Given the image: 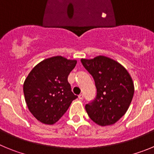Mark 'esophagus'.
I'll use <instances>...</instances> for the list:
<instances>
[{"label":"esophagus","instance_id":"34e87169","mask_svg":"<svg viewBox=\"0 0 154 154\" xmlns=\"http://www.w3.org/2000/svg\"><path fill=\"white\" fill-rule=\"evenodd\" d=\"M83 98H84L83 94H80V95H79V99H83Z\"/></svg>","mask_w":154,"mask_h":154}]
</instances>
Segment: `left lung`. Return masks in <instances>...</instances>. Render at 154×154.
Instances as JSON below:
<instances>
[{"mask_svg": "<svg viewBox=\"0 0 154 154\" xmlns=\"http://www.w3.org/2000/svg\"><path fill=\"white\" fill-rule=\"evenodd\" d=\"M81 62L93 77L97 90L96 98L85 105L89 118L99 126L114 124L131 103L134 93L131 76L123 65L108 57L82 58Z\"/></svg>", "mask_w": 154, "mask_h": 154, "instance_id": "left-lung-1", "label": "left lung"}]
</instances>
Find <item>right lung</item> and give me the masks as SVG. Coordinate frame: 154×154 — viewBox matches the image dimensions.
<instances>
[{
    "instance_id": "1",
    "label": "right lung",
    "mask_w": 154,
    "mask_h": 154,
    "mask_svg": "<svg viewBox=\"0 0 154 154\" xmlns=\"http://www.w3.org/2000/svg\"><path fill=\"white\" fill-rule=\"evenodd\" d=\"M76 63L62 56L51 57L35 65L28 74L23 86L24 99L30 112L41 123H56L78 97L68 82Z\"/></svg>"
}]
</instances>
